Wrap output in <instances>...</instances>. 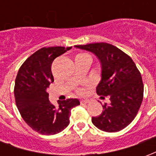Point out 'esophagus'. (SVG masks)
<instances>
[{"label":"esophagus","mask_w":156,"mask_h":156,"mask_svg":"<svg viewBox=\"0 0 156 156\" xmlns=\"http://www.w3.org/2000/svg\"><path fill=\"white\" fill-rule=\"evenodd\" d=\"M80 103H81V105L88 104V103H89V100H80Z\"/></svg>","instance_id":"obj_1"}]
</instances>
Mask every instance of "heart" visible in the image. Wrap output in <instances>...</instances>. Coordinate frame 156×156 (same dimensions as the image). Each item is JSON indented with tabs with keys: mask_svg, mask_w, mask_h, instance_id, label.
<instances>
[{
	"mask_svg": "<svg viewBox=\"0 0 156 156\" xmlns=\"http://www.w3.org/2000/svg\"><path fill=\"white\" fill-rule=\"evenodd\" d=\"M76 57H89V58H91V57L88 54H87V53H79V54L77 55Z\"/></svg>",
	"mask_w": 156,
	"mask_h": 156,
	"instance_id": "heart-1",
	"label": "heart"
}]
</instances>
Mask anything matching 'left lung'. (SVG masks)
Returning a JSON list of instances; mask_svg holds the SVG:
<instances>
[{"mask_svg":"<svg viewBox=\"0 0 156 156\" xmlns=\"http://www.w3.org/2000/svg\"><path fill=\"white\" fill-rule=\"evenodd\" d=\"M94 53L102 65V79L96 92L109 104L101 115L92 118L96 127L105 132H117L127 127L137 115L144 96L140 72L132 58L115 46L106 42L76 45Z\"/></svg>","mask_w":156,"mask_h":156,"instance_id":"8db88e82","label":"left lung"}]
</instances>
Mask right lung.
Returning <instances> with one entry per match:
<instances>
[{"instance_id":"add662e5","label":"right lung","mask_w":156,"mask_h":156,"mask_svg":"<svg viewBox=\"0 0 156 156\" xmlns=\"http://www.w3.org/2000/svg\"><path fill=\"white\" fill-rule=\"evenodd\" d=\"M72 47L42 48L26 60L19 69L14 87L16 107L29 127L46 135L58 134L68 126L72 108L80 105L77 98L58 102L48 99V88L54 81L51 63Z\"/></svg>"}]
</instances>
